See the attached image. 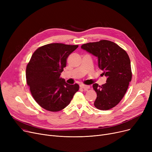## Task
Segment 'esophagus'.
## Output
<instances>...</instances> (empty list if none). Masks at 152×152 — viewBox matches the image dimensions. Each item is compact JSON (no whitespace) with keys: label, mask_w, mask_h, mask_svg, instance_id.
Listing matches in <instances>:
<instances>
[{"label":"esophagus","mask_w":152,"mask_h":152,"mask_svg":"<svg viewBox=\"0 0 152 152\" xmlns=\"http://www.w3.org/2000/svg\"><path fill=\"white\" fill-rule=\"evenodd\" d=\"M80 87H81L82 89H84V90H87L88 89L90 88V86H87V85H84V84H81Z\"/></svg>","instance_id":"34e87169"}]
</instances>
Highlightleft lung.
I'll list each match as a JSON object with an SVG mask.
<instances>
[{
    "label": "left lung",
    "instance_id": "obj_1",
    "mask_svg": "<svg viewBox=\"0 0 152 152\" xmlns=\"http://www.w3.org/2000/svg\"><path fill=\"white\" fill-rule=\"evenodd\" d=\"M81 49L98 58V65L107 83L93 88L97 93L94 106L101 110L115 107L125 95L132 79L131 61L126 52L113 42L101 40L81 45Z\"/></svg>",
    "mask_w": 152,
    "mask_h": 152
}]
</instances>
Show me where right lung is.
<instances>
[{
    "label": "right lung",
    "mask_w": 152,
    "mask_h": 152,
    "mask_svg": "<svg viewBox=\"0 0 152 152\" xmlns=\"http://www.w3.org/2000/svg\"><path fill=\"white\" fill-rule=\"evenodd\" d=\"M77 45L52 43L40 47L27 65L26 82L32 96L46 110L58 111L67 107L79 85L69 84L60 77L68 56Z\"/></svg>",
    "instance_id": "add662e5"
}]
</instances>
